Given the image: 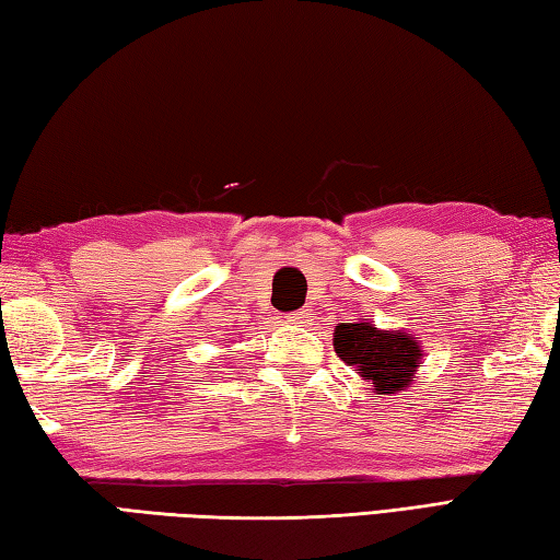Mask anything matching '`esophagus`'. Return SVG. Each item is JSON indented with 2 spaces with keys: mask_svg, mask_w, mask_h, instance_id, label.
<instances>
[{
  "mask_svg": "<svg viewBox=\"0 0 560 560\" xmlns=\"http://www.w3.org/2000/svg\"><path fill=\"white\" fill-rule=\"evenodd\" d=\"M290 322L300 324V326L310 324V322H312V312H310V310H300V312H294V316H290Z\"/></svg>",
  "mask_w": 560,
  "mask_h": 560,
  "instance_id": "1",
  "label": "esophagus"
}]
</instances>
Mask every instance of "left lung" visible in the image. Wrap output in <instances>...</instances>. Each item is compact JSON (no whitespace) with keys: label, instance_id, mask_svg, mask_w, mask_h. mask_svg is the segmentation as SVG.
I'll use <instances>...</instances> for the list:
<instances>
[{"label":"left lung","instance_id":"1","mask_svg":"<svg viewBox=\"0 0 560 560\" xmlns=\"http://www.w3.org/2000/svg\"><path fill=\"white\" fill-rule=\"evenodd\" d=\"M336 355L355 365L377 395H395L417 373L419 343L405 331H377L375 324H339L334 334Z\"/></svg>","mask_w":560,"mask_h":560}]
</instances>
